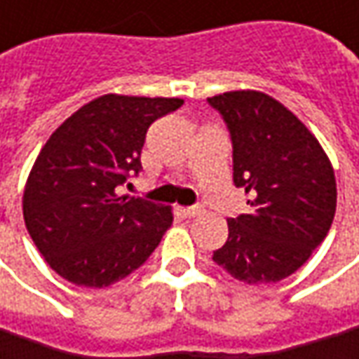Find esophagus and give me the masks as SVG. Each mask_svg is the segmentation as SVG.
Returning <instances> with one entry per match:
<instances>
[{
    "label": "esophagus",
    "instance_id": "1",
    "mask_svg": "<svg viewBox=\"0 0 359 359\" xmlns=\"http://www.w3.org/2000/svg\"><path fill=\"white\" fill-rule=\"evenodd\" d=\"M184 214L187 217H196V215L201 214V208L200 205H189V208H184Z\"/></svg>",
    "mask_w": 359,
    "mask_h": 359
}]
</instances>
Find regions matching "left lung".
<instances>
[{
	"label": "left lung",
	"instance_id": "8db88e82",
	"mask_svg": "<svg viewBox=\"0 0 359 359\" xmlns=\"http://www.w3.org/2000/svg\"><path fill=\"white\" fill-rule=\"evenodd\" d=\"M228 123L233 184L250 194V214L228 219L214 262L250 285L292 276L313 254L336 214V175L318 137L264 91L208 97Z\"/></svg>",
	"mask_w": 359,
	"mask_h": 359
}]
</instances>
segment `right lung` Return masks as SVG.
I'll return each instance as SVG.
<instances>
[{
  "instance_id": "1",
  "label": "right lung",
  "mask_w": 359,
  "mask_h": 359,
  "mask_svg": "<svg viewBox=\"0 0 359 359\" xmlns=\"http://www.w3.org/2000/svg\"><path fill=\"white\" fill-rule=\"evenodd\" d=\"M180 97L105 93L63 121L35 159L23 219L39 254L63 280L107 287L137 269L173 222L172 208L119 196L142 170L149 126Z\"/></svg>"
}]
</instances>
